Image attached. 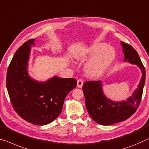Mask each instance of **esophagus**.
Instances as JSON below:
<instances>
[{
  "label": "esophagus",
  "instance_id": "obj_1",
  "mask_svg": "<svg viewBox=\"0 0 149 149\" xmlns=\"http://www.w3.org/2000/svg\"><path fill=\"white\" fill-rule=\"evenodd\" d=\"M83 83H84V82L82 79H79L77 81V86L79 88H81L82 85H83Z\"/></svg>",
  "mask_w": 149,
  "mask_h": 149
}]
</instances>
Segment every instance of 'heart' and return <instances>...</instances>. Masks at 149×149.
Wrapping results in <instances>:
<instances>
[{
    "mask_svg": "<svg viewBox=\"0 0 149 149\" xmlns=\"http://www.w3.org/2000/svg\"><path fill=\"white\" fill-rule=\"evenodd\" d=\"M95 55L86 66V71L90 77H96L102 74L107 68L113 63L116 56L115 50L106 43L96 42L90 46L85 51L77 54L79 61H84Z\"/></svg>",
    "mask_w": 149,
    "mask_h": 149,
    "instance_id": "b5f03b06",
    "label": "heart"
}]
</instances>
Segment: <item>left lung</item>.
<instances>
[{
    "mask_svg": "<svg viewBox=\"0 0 149 149\" xmlns=\"http://www.w3.org/2000/svg\"><path fill=\"white\" fill-rule=\"evenodd\" d=\"M125 61L136 65L143 75L138 87L132 97L122 102H113L104 95L101 81H86L82 86L86 109L91 117L102 125H111L124 121L135 113L140 104L145 82V68L136 50L127 43L121 41Z\"/></svg>",
    "mask_w": 149,
    "mask_h": 149,
    "instance_id": "1",
    "label": "left lung"
}]
</instances>
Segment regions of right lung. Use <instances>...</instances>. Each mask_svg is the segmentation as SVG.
I'll list each match as a JSON object with an SVG mask.
<instances>
[{
  "instance_id": "right-lung-1",
  "label": "right lung",
  "mask_w": 149,
  "mask_h": 149,
  "mask_svg": "<svg viewBox=\"0 0 149 149\" xmlns=\"http://www.w3.org/2000/svg\"><path fill=\"white\" fill-rule=\"evenodd\" d=\"M34 40H27L16 51L8 67L6 88L13 109L20 117L32 124L45 125L61 113L65 98L76 87L77 80L54 77L38 82L31 79L27 63Z\"/></svg>"
}]
</instances>
